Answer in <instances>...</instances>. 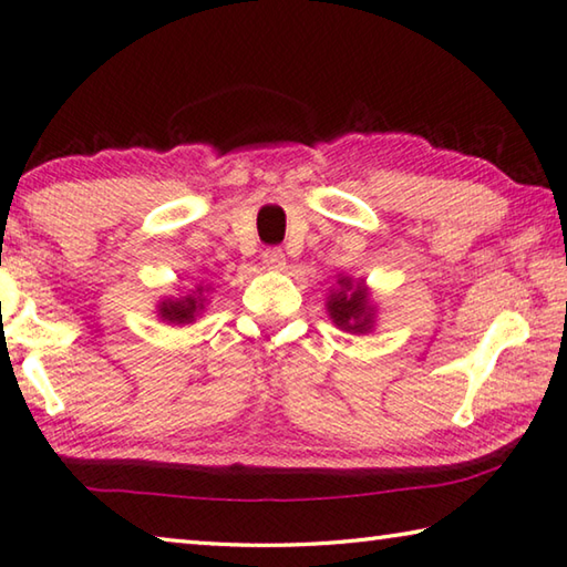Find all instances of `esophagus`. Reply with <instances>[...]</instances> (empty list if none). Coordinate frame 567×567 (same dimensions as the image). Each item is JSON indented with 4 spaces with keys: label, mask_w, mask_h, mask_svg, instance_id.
Segmentation results:
<instances>
[{
    "label": "esophagus",
    "mask_w": 567,
    "mask_h": 567,
    "mask_svg": "<svg viewBox=\"0 0 567 567\" xmlns=\"http://www.w3.org/2000/svg\"><path fill=\"white\" fill-rule=\"evenodd\" d=\"M262 262L267 269H272V272H282V269L287 267V259H285V251L282 249H265L262 255Z\"/></svg>",
    "instance_id": "obj_1"
}]
</instances>
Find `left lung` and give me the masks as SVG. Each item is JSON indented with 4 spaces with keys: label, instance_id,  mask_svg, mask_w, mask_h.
Listing matches in <instances>:
<instances>
[{
    "label": "left lung",
    "instance_id": "8db88e82",
    "mask_svg": "<svg viewBox=\"0 0 567 567\" xmlns=\"http://www.w3.org/2000/svg\"><path fill=\"white\" fill-rule=\"evenodd\" d=\"M326 310L336 328L353 332V336H365L373 332L375 318H379V305L373 302L371 287L365 280H353L350 275H338V282L326 298Z\"/></svg>",
    "mask_w": 567,
    "mask_h": 567
}]
</instances>
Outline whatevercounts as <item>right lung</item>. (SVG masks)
<instances>
[{"mask_svg":"<svg viewBox=\"0 0 567 567\" xmlns=\"http://www.w3.org/2000/svg\"><path fill=\"white\" fill-rule=\"evenodd\" d=\"M212 292V285H196L192 292L182 295V298H161L156 305V316L161 322H166V326H192L202 318V312L209 300H206V295Z\"/></svg>","mask_w":567,"mask_h":567,"instance_id":"1","label":"right lung"}]
</instances>
